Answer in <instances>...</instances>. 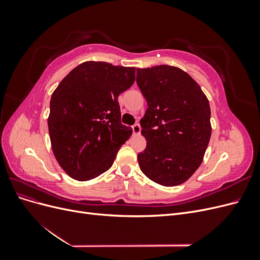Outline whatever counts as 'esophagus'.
Returning a JSON list of instances; mask_svg holds the SVG:
<instances>
[{
    "instance_id": "34e87169",
    "label": "esophagus",
    "mask_w": 260,
    "mask_h": 260,
    "mask_svg": "<svg viewBox=\"0 0 260 260\" xmlns=\"http://www.w3.org/2000/svg\"><path fill=\"white\" fill-rule=\"evenodd\" d=\"M132 132H133V135H140L141 133V125L140 124H135V125H132Z\"/></svg>"
}]
</instances>
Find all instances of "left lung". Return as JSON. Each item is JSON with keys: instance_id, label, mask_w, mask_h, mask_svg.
Listing matches in <instances>:
<instances>
[{"instance_id": "8db88e82", "label": "left lung", "mask_w": 260, "mask_h": 260, "mask_svg": "<svg viewBox=\"0 0 260 260\" xmlns=\"http://www.w3.org/2000/svg\"><path fill=\"white\" fill-rule=\"evenodd\" d=\"M137 83L148 106L141 119L146 148L138 154L139 166L155 183L179 185L198 170L208 146V99L190 75L175 66L137 68Z\"/></svg>"}]
</instances>
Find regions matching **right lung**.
Here are the masks:
<instances>
[{
    "instance_id": "obj_1",
    "label": "right lung",
    "mask_w": 260,
    "mask_h": 260,
    "mask_svg": "<svg viewBox=\"0 0 260 260\" xmlns=\"http://www.w3.org/2000/svg\"><path fill=\"white\" fill-rule=\"evenodd\" d=\"M136 80V68L84 61L74 68L50 102L53 154L66 174L89 181L113 166L132 129L120 122L119 94Z\"/></svg>"
}]
</instances>
